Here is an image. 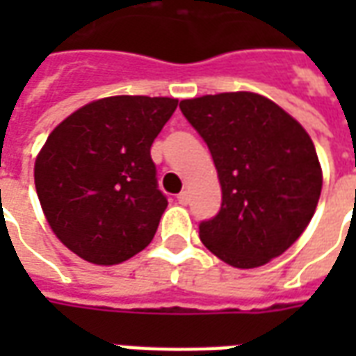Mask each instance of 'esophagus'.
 <instances>
[{"label":"esophagus","instance_id":"1","mask_svg":"<svg viewBox=\"0 0 356 356\" xmlns=\"http://www.w3.org/2000/svg\"><path fill=\"white\" fill-rule=\"evenodd\" d=\"M177 200H179V204L186 206V204H188V191H181V193L177 194Z\"/></svg>","mask_w":356,"mask_h":356}]
</instances>
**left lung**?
<instances>
[{"label": "left lung", "mask_w": 356, "mask_h": 356, "mask_svg": "<svg viewBox=\"0 0 356 356\" xmlns=\"http://www.w3.org/2000/svg\"><path fill=\"white\" fill-rule=\"evenodd\" d=\"M179 108L206 140L223 202L200 223L211 254L236 268L261 267L282 255L313 217L322 171L307 131L257 93L204 95Z\"/></svg>", "instance_id": "1"}]
</instances>
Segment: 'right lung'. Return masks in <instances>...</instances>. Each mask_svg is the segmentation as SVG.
Segmentation results:
<instances>
[{"mask_svg":"<svg viewBox=\"0 0 356 356\" xmlns=\"http://www.w3.org/2000/svg\"><path fill=\"white\" fill-rule=\"evenodd\" d=\"M177 99L120 95L81 106L51 131L34 181L47 223L74 254L116 265L152 242L165 194L150 147Z\"/></svg>","mask_w":356,"mask_h":356,"instance_id":"1","label":"right lung"}]
</instances>
